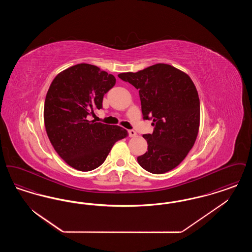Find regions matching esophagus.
I'll return each mask as SVG.
<instances>
[{
  "instance_id": "1",
  "label": "esophagus",
  "mask_w": 252,
  "mask_h": 252,
  "mask_svg": "<svg viewBox=\"0 0 252 252\" xmlns=\"http://www.w3.org/2000/svg\"><path fill=\"white\" fill-rule=\"evenodd\" d=\"M128 135H129V137H136V135H137V133L135 130H133V129H130V130H128Z\"/></svg>"
}]
</instances>
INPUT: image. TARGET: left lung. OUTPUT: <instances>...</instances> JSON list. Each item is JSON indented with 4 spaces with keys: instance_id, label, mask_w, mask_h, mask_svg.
<instances>
[{
    "instance_id": "obj_1",
    "label": "left lung",
    "mask_w": 252,
    "mask_h": 252,
    "mask_svg": "<svg viewBox=\"0 0 252 252\" xmlns=\"http://www.w3.org/2000/svg\"><path fill=\"white\" fill-rule=\"evenodd\" d=\"M118 76L139 90L144 119L153 121V133L143 135L148 150L137 158L139 164L152 174L177 167L192 149L199 128L200 102L192 79L163 63Z\"/></svg>"
}]
</instances>
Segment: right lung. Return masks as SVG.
Here are the masks:
<instances>
[{"label":"right lung","instance_id":"add662e5","mask_svg":"<svg viewBox=\"0 0 252 252\" xmlns=\"http://www.w3.org/2000/svg\"><path fill=\"white\" fill-rule=\"evenodd\" d=\"M115 83L112 74L81 63L60 72L50 85L44 103L46 132L60 158L76 170L99 167L113 144L127 137L121 126L89 119L103 108V97Z\"/></svg>","mask_w":252,"mask_h":252}]
</instances>
